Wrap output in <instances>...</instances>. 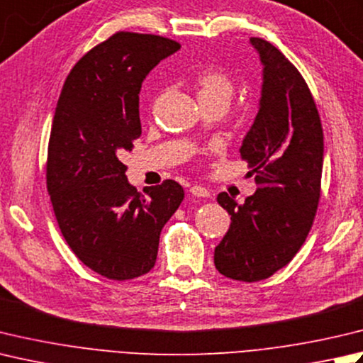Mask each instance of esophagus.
<instances>
[{"instance_id":"esophagus-1","label":"esophagus","mask_w":363,"mask_h":363,"mask_svg":"<svg viewBox=\"0 0 363 363\" xmlns=\"http://www.w3.org/2000/svg\"><path fill=\"white\" fill-rule=\"evenodd\" d=\"M190 194L194 195V196H198V198H208V196H209L208 189H204V187H201V186L190 187Z\"/></svg>"}]
</instances>
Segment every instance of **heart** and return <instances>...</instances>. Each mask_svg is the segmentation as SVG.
Wrapping results in <instances>:
<instances>
[{"label": "heart", "mask_w": 363, "mask_h": 363, "mask_svg": "<svg viewBox=\"0 0 363 363\" xmlns=\"http://www.w3.org/2000/svg\"><path fill=\"white\" fill-rule=\"evenodd\" d=\"M196 94L200 99L201 105L206 104H225L228 105L234 96V86L233 78L223 72L222 69L209 67L201 70L196 75Z\"/></svg>", "instance_id": "1"}]
</instances>
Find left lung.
<instances>
[{"label":"left lung","mask_w":363,"mask_h":363,"mask_svg":"<svg viewBox=\"0 0 363 363\" xmlns=\"http://www.w3.org/2000/svg\"><path fill=\"white\" fill-rule=\"evenodd\" d=\"M264 64L257 119L240 146L257 191L240 206L222 191L231 226L216 247L217 271L233 280L269 279L296 257L321 198L324 135L307 82L279 48L250 38Z\"/></svg>","instance_id":"obj_1"}]
</instances>
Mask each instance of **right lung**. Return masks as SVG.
Instances as JSON below:
<instances>
[{"mask_svg": "<svg viewBox=\"0 0 363 363\" xmlns=\"http://www.w3.org/2000/svg\"><path fill=\"white\" fill-rule=\"evenodd\" d=\"M179 48L162 35L118 31L75 64L56 104L45 165L50 201L70 250L108 280L151 271L162 228L184 200L173 179L140 195L121 162L141 135V83Z\"/></svg>", "mask_w": 363, "mask_h": 363, "instance_id": "1", "label": "right lung"}]
</instances>
